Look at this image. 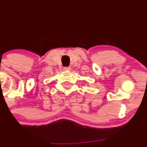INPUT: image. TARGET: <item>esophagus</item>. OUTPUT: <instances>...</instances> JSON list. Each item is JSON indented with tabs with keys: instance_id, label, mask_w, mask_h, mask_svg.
Instances as JSON below:
<instances>
[{
	"instance_id": "obj_1",
	"label": "esophagus",
	"mask_w": 147,
	"mask_h": 147,
	"mask_svg": "<svg viewBox=\"0 0 147 147\" xmlns=\"http://www.w3.org/2000/svg\"><path fill=\"white\" fill-rule=\"evenodd\" d=\"M70 67H65V68H63V70H70Z\"/></svg>"
}]
</instances>
